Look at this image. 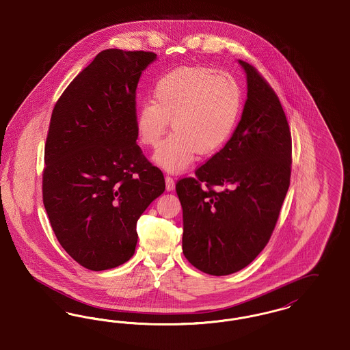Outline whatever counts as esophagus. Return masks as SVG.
<instances>
[{
	"instance_id": "obj_1",
	"label": "esophagus",
	"mask_w": 350,
	"mask_h": 350,
	"mask_svg": "<svg viewBox=\"0 0 350 350\" xmlns=\"http://www.w3.org/2000/svg\"><path fill=\"white\" fill-rule=\"evenodd\" d=\"M165 180H166V189H167L168 192L174 191L175 189V180L170 175H166Z\"/></svg>"
}]
</instances>
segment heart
Listing matches in <instances>:
<instances>
[{"label":"heart","mask_w":350,"mask_h":350,"mask_svg":"<svg viewBox=\"0 0 350 350\" xmlns=\"http://www.w3.org/2000/svg\"><path fill=\"white\" fill-rule=\"evenodd\" d=\"M243 105L239 82L228 73L205 66H182L161 77L152 102L138 107L137 136L155 148L166 133L168 120L174 132L161 144L152 161L171 172L188 167L196 152L212 155L232 136Z\"/></svg>","instance_id":"obj_1"}]
</instances>
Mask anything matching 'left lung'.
<instances>
[{
	"label": "left lung",
	"mask_w": 350,
	"mask_h": 350,
	"mask_svg": "<svg viewBox=\"0 0 350 350\" xmlns=\"http://www.w3.org/2000/svg\"><path fill=\"white\" fill-rule=\"evenodd\" d=\"M238 61L247 77L241 122L195 178L176 183L183 254L213 275L243 269L264 250L290 185L291 135L285 112L258 70Z\"/></svg>",
	"instance_id": "left-lung-1"
}]
</instances>
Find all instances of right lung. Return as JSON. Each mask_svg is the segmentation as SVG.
Returning <instances> with one entry per match:
<instances>
[{"mask_svg": "<svg viewBox=\"0 0 350 350\" xmlns=\"http://www.w3.org/2000/svg\"><path fill=\"white\" fill-rule=\"evenodd\" d=\"M157 60L102 51L62 92L46 136L43 202L62 248L90 271L133 256L141 214L165 192L162 171L137 145L136 89Z\"/></svg>", "mask_w": 350, "mask_h": 350, "instance_id": "1", "label": "right lung"}]
</instances>
